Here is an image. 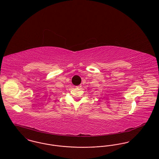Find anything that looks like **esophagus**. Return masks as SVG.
<instances>
[{
    "instance_id": "1",
    "label": "esophagus",
    "mask_w": 159,
    "mask_h": 159,
    "mask_svg": "<svg viewBox=\"0 0 159 159\" xmlns=\"http://www.w3.org/2000/svg\"><path fill=\"white\" fill-rule=\"evenodd\" d=\"M81 85H79V86H76V88H81Z\"/></svg>"
}]
</instances>
